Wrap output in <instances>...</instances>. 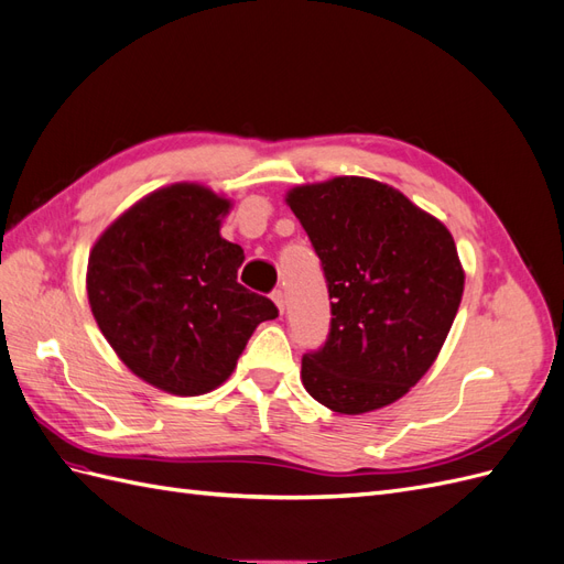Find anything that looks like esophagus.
I'll return each mask as SVG.
<instances>
[{
    "mask_svg": "<svg viewBox=\"0 0 564 564\" xmlns=\"http://www.w3.org/2000/svg\"><path fill=\"white\" fill-rule=\"evenodd\" d=\"M270 296H272V301H275L278 311H280V313H284V294H282V289H275V292H272Z\"/></svg>",
    "mask_w": 564,
    "mask_h": 564,
    "instance_id": "obj_1",
    "label": "esophagus"
}]
</instances>
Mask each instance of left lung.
<instances>
[{
	"mask_svg": "<svg viewBox=\"0 0 564 564\" xmlns=\"http://www.w3.org/2000/svg\"><path fill=\"white\" fill-rule=\"evenodd\" d=\"M286 204L308 232L332 299L329 336L301 381L338 414H365L416 386L464 296L452 232L386 183L338 176L299 185Z\"/></svg>",
	"mask_w": 564,
	"mask_h": 564,
	"instance_id": "1",
	"label": "left lung"
}]
</instances>
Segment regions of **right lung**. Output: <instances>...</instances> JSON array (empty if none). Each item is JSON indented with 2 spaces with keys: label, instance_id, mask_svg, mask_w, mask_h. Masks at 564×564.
<instances>
[{
  "label": "right lung",
  "instance_id": "obj_1",
  "mask_svg": "<svg viewBox=\"0 0 564 564\" xmlns=\"http://www.w3.org/2000/svg\"><path fill=\"white\" fill-rule=\"evenodd\" d=\"M230 199L174 183L135 202L98 237L87 268L91 313L135 377L174 395L224 383L275 303L237 282L240 245L220 237Z\"/></svg>",
  "mask_w": 564,
  "mask_h": 564
}]
</instances>
